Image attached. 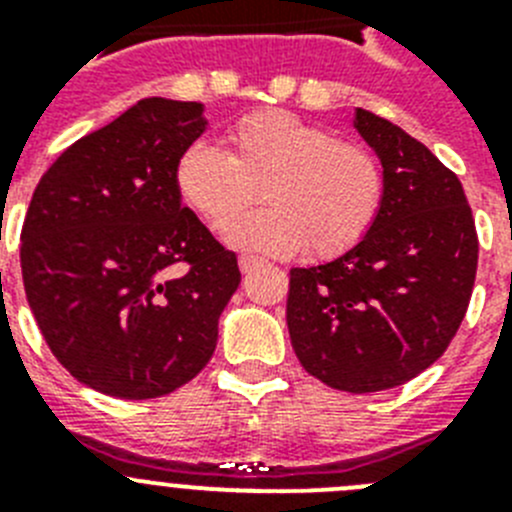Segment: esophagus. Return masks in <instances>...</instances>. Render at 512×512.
I'll list each match as a JSON object with an SVG mask.
<instances>
[{
  "label": "esophagus",
  "mask_w": 512,
  "mask_h": 512,
  "mask_svg": "<svg viewBox=\"0 0 512 512\" xmlns=\"http://www.w3.org/2000/svg\"><path fill=\"white\" fill-rule=\"evenodd\" d=\"M256 264H261V259H256V256H246V253H243L241 259H238V266H241L243 274H246V271H251Z\"/></svg>",
  "instance_id": "1"
}]
</instances>
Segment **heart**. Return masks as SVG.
<instances>
[{"label": "heart", "mask_w": 512, "mask_h": 512, "mask_svg": "<svg viewBox=\"0 0 512 512\" xmlns=\"http://www.w3.org/2000/svg\"><path fill=\"white\" fill-rule=\"evenodd\" d=\"M228 151L197 140L174 166V187L207 228L223 233L262 189L267 207L228 241L246 251L328 261L359 246L384 202V169L361 143L292 112L243 117L225 133Z\"/></svg>", "instance_id": "heart-1"}]
</instances>
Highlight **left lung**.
I'll use <instances>...</instances> for the list:
<instances>
[{
    "label": "left lung",
    "mask_w": 512,
    "mask_h": 512,
    "mask_svg": "<svg viewBox=\"0 0 512 512\" xmlns=\"http://www.w3.org/2000/svg\"><path fill=\"white\" fill-rule=\"evenodd\" d=\"M354 125L382 158V210L359 246L289 271L287 328L307 374L364 395L441 359L472 300L479 241L454 171L374 112L359 107Z\"/></svg>",
    "instance_id": "8db88e82"
}]
</instances>
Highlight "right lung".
<instances>
[{"instance_id":"right-lung-1","label":"right lung","mask_w":512,"mask_h":512,"mask_svg":"<svg viewBox=\"0 0 512 512\" xmlns=\"http://www.w3.org/2000/svg\"><path fill=\"white\" fill-rule=\"evenodd\" d=\"M202 104L148 97L40 176L22 223V282L58 364L104 395L151 400L205 369L241 284L235 253L174 187L205 133Z\"/></svg>"}]
</instances>
